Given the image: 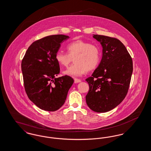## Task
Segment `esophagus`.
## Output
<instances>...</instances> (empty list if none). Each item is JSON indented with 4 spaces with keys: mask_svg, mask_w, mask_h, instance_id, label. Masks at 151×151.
I'll use <instances>...</instances> for the list:
<instances>
[{
    "mask_svg": "<svg viewBox=\"0 0 151 151\" xmlns=\"http://www.w3.org/2000/svg\"><path fill=\"white\" fill-rule=\"evenodd\" d=\"M74 81H75V83H80L81 81V80H80L79 79H77V78H75L74 79Z\"/></svg>",
    "mask_w": 151,
    "mask_h": 151,
    "instance_id": "1",
    "label": "esophagus"
}]
</instances>
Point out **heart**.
Returning a JSON list of instances; mask_svg holds the SVG:
<instances>
[{"label": "heart", "instance_id": "1", "mask_svg": "<svg viewBox=\"0 0 151 151\" xmlns=\"http://www.w3.org/2000/svg\"><path fill=\"white\" fill-rule=\"evenodd\" d=\"M67 53L58 51L55 59L63 67H67L74 59L75 64L71 65L63 73L73 77L80 76L86 71L95 69L100 63L101 52L98 46L83 40H76L67 46Z\"/></svg>", "mask_w": 151, "mask_h": 151}]
</instances>
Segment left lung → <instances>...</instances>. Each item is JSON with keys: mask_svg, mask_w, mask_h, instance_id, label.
<instances>
[{"mask_svg": "<svg viewBox=\"0 0 151 151\" xmlns=\"http://www.w3.org/2000/svg\"><path fill=\"white\" fill-rule=\"evenodd\" d=\"M102 47L100 63L92 76L86 80L89 89L86 97L88 107L105 113L116 107L127 93L133 71L132 60L118 39L93 35Z\"/></svg>", "mask_w": 151, "mask_h": 151, "instance_id": "1", "label": "left lung"}]
</instances>
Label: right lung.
<instances>
[{"label": "right lung", "mask_w": 151, "mask_h": 151, "mask_svg": "<svg viewBox=\"0 0 151 151\" xmlns=\"http://www.w3.org/2000/svg\"><path fill=\"white\" fill-rule=\"evenodd\" d=\"M69 38L62 35L47 36L31 44L22 62L25 92L41 109L54 111L61 108L73 83L71 77L57 78L60 67L55 55L60 44Z\"/></svg>", "instance_id": "obj_1"}]
</instances>
